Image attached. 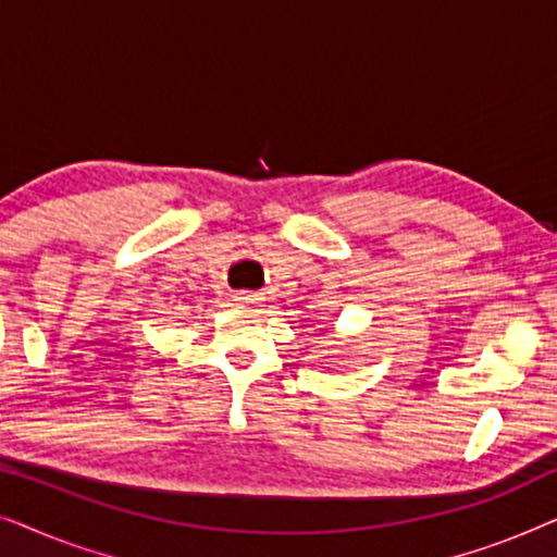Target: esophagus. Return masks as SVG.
Wrapping results in <instances>:
<instances>
[{
  "mask_svg": "<svg viewBox=\"0 0 557 557\" xmlns=\"http://www.w3.org/2000/svg\"><path fill=\"white\" fill-rule=\"evenodd\" d=\"M235 301L243 304V307H248V304L258 301V296L256 294H238V296H235Z\"/></svg>",
  "mask_w": 557,
  "mask_h": 557,
  "instance_id": "34e87169",
  "label": "esophagus"
}]
</instances>
